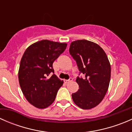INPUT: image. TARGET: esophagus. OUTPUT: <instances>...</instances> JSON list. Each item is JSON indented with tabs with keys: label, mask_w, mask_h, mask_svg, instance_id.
Segmentation results:
<instances>
[{
	"label": "esophagus",
	"mask_w": 132,
	"mask_h": 132,
	"mask_svg": "<svg viewBox=\"0 0 132 132\" xmlns=\"http://www.w3.org/2000/svg\"><path fill=\"white\" fill-rule=\"evenodd\" d=\"M72 80H73V78H70V79H68V80H64V82H65V83L68 84V83H69V82H71Z\"/></svg>",
	"instance_id": "esophagus-1"
}]
</instances>
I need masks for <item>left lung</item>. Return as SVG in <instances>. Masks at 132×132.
Returning a JSON list of instances; mask_svg holds the SVG:
<instances>
[{"label": "left lung", "mask_w": 132, "mask_h": 132, "mask_svg": "<svg viewBox=\"0 0 132 132\" xmlns=\"http://www.w3.org/2000/svg\"><path fill=\"white\" fill-rule=\"evenodd\" d=\"M70 54L80 73L85 75L76 79L79 89L71 95L73 100L81 109H93L102 102L109 88L111 68L107 55L98 44L86 39L71 42Z\"/></svg>", "instance_id": "8db88e82"}]
</instances>
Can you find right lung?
Masks as SVG:
<instances>
[{"mask_svg":"<svg viewBox=\"0 0 132 132\" xmlns=\"http://www.w3.org/2000/svg\"><path fill=\"white\" fill-rule=\"evenodd\" d=\"M66 46V43L44 39L33 43L25 51L18 80L25 98L34 107L45 109L55 100L63 81L54 74L52 65Z\"/></svg>","mask_w":132,"mask_h":132,"instance_id":"obj_1","label":"right lung"}]
</instances>
